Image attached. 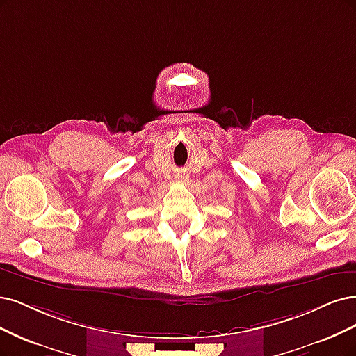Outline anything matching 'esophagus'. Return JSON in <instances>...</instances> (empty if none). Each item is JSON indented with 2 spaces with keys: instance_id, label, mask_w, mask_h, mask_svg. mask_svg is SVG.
I'll return each instance as SVG.
<instances>
[{
  "instance_id": "esophagus-1",
  "label": "esophagus",
  "mask_w": 356,
  "mask_h": 356,
  "mask_svg": "<svg viewBox=\"0 0 356 356\" xmlns=\"http://www.w3.org/2000/svg\"><path fill=\"white\" fill-rule=\"evenodd\" d=\"M181 177H182V178H186V175H181Z\"/></svg>"
}]
</instances>
